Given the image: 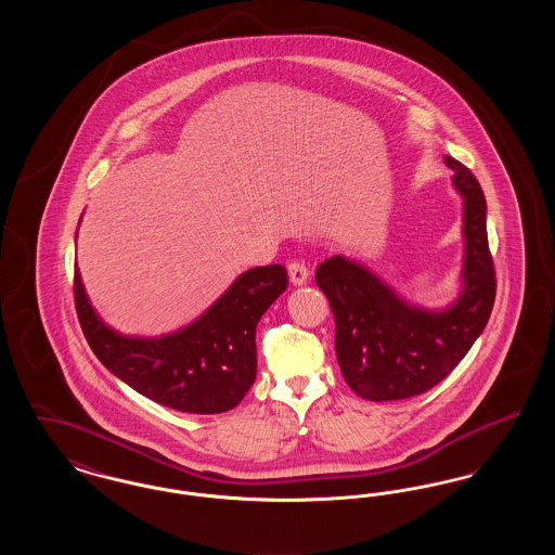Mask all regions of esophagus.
<instances>
[{
	"instance_id": "1",
	"label": "esophagus",
	"mask_w": 555,
	"mask_h": 555,
	"mask_svg": "<svg viewBox=\"0 0 555 555\" xmlns=\"http://www.w3.org/2000/svg\"><path fill=\"white\" fill-rule=\"evenodd\" d=\"M287 272H289L291 285H295V287L306 285L308 279H310V270L306 266L299 264V262H291L287 266Z\"/></svg>"
}]
</instances>
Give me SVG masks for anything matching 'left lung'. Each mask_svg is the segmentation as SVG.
Wrapping results in <instances>:
<instances>
[{
    "mask_svg": "<svg viewBox=\"0 0 555 555\" xmlns=\"http://www.w3.org/2000/svg\"><path fill=\"white\" fill-rule=\"evenodd\" d=\"M462 197L464 256L460 289L443 308L405 299L369 266L337 254L317 268L328 297L345 383L370 401L421 396L439 385L470 351L495 301V270L487 241V202L473 172L443 158Z\"/></svg>",
    "mask_w": 555,
    "mask_h": 555,
    "instance_id": "8db88e82",
    "label": "left lung"
}]
</instances>
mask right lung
Masks as SVG:
<instances>
[{"label":"right lung","mask_w":555,"mask_h":555,"mask_svg":"<svg viewBox=\"0 0 555 555\" xmlns=\"http://www.w3.org/2000/svg\"><path fill=\"white\" fill-rule=\"evenodd\" d=\"M281 264L245 270L210 308L159 337L122 335L100 317L75 274L85 339L116 378L141 396L189 414H220L241 403L256 380V326L287 289Z\"/></svg>","instance_id":"add662e5"}]
</instances>
